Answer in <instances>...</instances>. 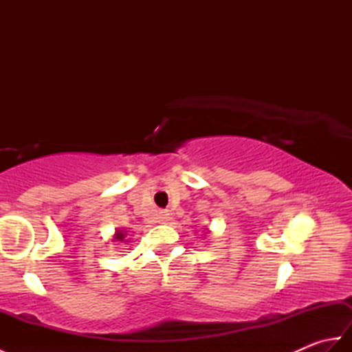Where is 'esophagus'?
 I'll use <instances>...</instances> for the list:
<instances>
[{"label": "esophagus", "instance_id": "1", "mask_svg": "<svg viewBox=\"0 0 352 352\" xmlns=\"http://www.w3.org/2000/svg\"><path fill=\"white\" fill-rule=\"evenodd\" d=\"M168 218H169V216H168L166 213H162V214L159 216V221H160V222H166Z\"/></svg>", "mask_w": 352, "mask_h": 352}]
</instances>
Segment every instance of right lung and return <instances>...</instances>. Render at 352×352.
I'll return each instance as SVG.
<instances>
[{
	"instance_id": "add662e5",
	"label": "right lung",
	"mask_w": 352,
	"mask_h": 352,
	"mask_svg": "<svg viewBox=\"0 0 352 352\" xmlns=\"http://www.w3.org/2000/svg\"><path fill=\"white\" fill-rule=\"evenodd\" d=\"M111 242H121V243H126V245H129L130 237L126 236V231H125V230L116 228V230H115V234H113V239H111Z\"/></svg>"
}]
</instances>
